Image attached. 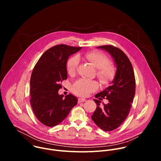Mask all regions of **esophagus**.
Listing matches in <instances>:
<instances>
[{
  "mask_svg": "<svg viewBox=\"0 0 161 161\" xmlns=\"http://www.w3.org/2000/svg\"><path fill=\"white\" fill-rule=\"evenodd\" d=\"M78 103H83V102L86 101V99H83V98H79V99H78Z\"/></svg>",
  "mask_w": 161,
  "mask_h": 161,
  "instance_id": "1",
  "label": "esophagus"
}]
</instances>
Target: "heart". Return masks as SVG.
<instances>
[{
	"label": "heart",
	"instance_id": "obj_1",
	"mask_svg": "<svg viewBox=\"0 0 161 161\" xmlns=\"http://www.w3.org/2000/svg\"><path fill=\"white\" fill-rule=\"evenodd\" d=\"M80 58H83L90 62L97 68V76L103 84H108L111 81L116 74L114 67L109 63L108 57L103 52L92 51L86 52L82 55L71 57L68 60L66 68L69 75L75 74L79 64ZM99 83L95 80L81 78L75 82L72 89L73 92L81 96H87L90 93L97 90Z\"/></svg>",
	"mask_w": 161,
	"mask_h": 161
}]
</instances>
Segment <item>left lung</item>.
<instances>
[{"instance_id": "8db88e82", "label": "left lung", "mask_w": 161, "mask_h": 161, "mask_svg": "<svg viewBox=\"0 0 161 161\" xmlns=\"http://www.w3.org/2000/svg\"><path fill=\"white\" fill-rule=\"evenodd\" d=\"M97 48L112 56L117 71L112 85L95 96L99 100L94 99L97 108L91 117L100 129L111 131L118 128L128 116L135 94L136 80L132 64L123 51L111 45ZM105 98L109 103L101 107L100 101Z\"/></svg>"}]
</instances>
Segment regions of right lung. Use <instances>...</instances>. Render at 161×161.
<instances>
[{"instance_id": "1", "label": "right lung", "mask_w": 161, "mask_h": 161, "mask_svg": "<svg viewBox=\"0 0 161 161\" xmlns=\"http://www.w3.org/2000/svg\"><path fill=\"white\" fill-rule=\"evenodd\" d=\"M81 47L58 44L46 51L40 57L31 78V104L38 120L48 127L62 122L78 103L69 94L64 98L58 94L60 83L67 78L66 64L70 55Z\"/></svg>"}]
</instances>
